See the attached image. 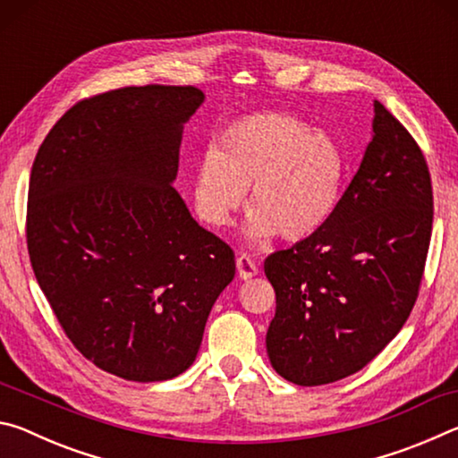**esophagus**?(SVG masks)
<instances>
[{
    "label": "esophagus",
    "mask_w": 458,
    "mask_h": 458,
    "mask_svg": "<svg viewBox=\"0 0 458 458\" xmlns=\"http://www.w3.org/2000/svg\"><path fill=\"white\" fill-rule=\"evenodd\" d=\"M236 268H238V275L240 278H252L259 275V267L257 262H254L250 257H246V254H240V257L236 259Z\"/></svg>",
    "instance_id": "34e87169"
}]
</instances>
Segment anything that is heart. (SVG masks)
<instances>
[{"instance_id":"1","label":"heart","mask_w":458,"mask_h":458,"mask_svg":"<svg viewBox=\"0 0 458 458\" xmlns=\"http://www.w3.org/2000/svg\"><path fill=\"white\" fill-rule=\"evenodd\" d=\"M352 159L331 133L284 113H257L222 131L193 177L196 212L226 228L250 188V242L281 234L289 242L315 236L335 216Z\"/></svg>"}]
</instances>
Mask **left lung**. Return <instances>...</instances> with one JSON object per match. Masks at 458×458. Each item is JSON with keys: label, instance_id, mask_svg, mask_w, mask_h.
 <instances>
[{"label": "left lung", "instance_id": "obj_1", "mask_svg": "<svg viewBox=\"0 0 458 458\" xmlns=\"http://www.w3.org/2000/svg\"><path fill=\"white\" fill-rule=\"evenodd\" d=\"M430 232L424 155L374 100L371 141L335 216L315 236L265 260L276 293L267 331L276 374L321 386L368 366L412 311Z\"/></svg>", "mask_w": 458, "mask_h": 458}]
</instances>
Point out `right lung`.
I'll return each mask as SVG.
<instances>
[{
    "label": "right lung",
    "instance_id": "1",
    "mask_svg": "<svg viewBox=\"0 0 458 458\" xmlns=\"http://www.w3.org/2000/svg\"><path fill=\"white\" fill-rule=\"evenodd\" d=\"M193 87L81 100L38 149L28 191L36 281L76 350L131 382L183 374L234 252L191 218L174 182Z\"/></svg>",
    "mask_w": 458,
    "mask_h": 458
}]
</instances>
